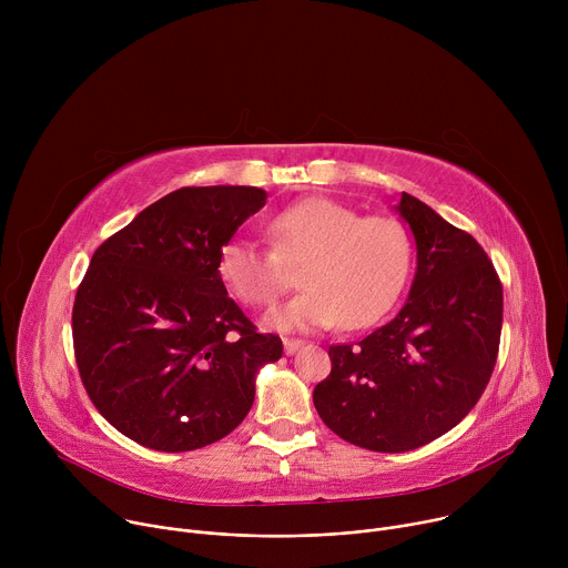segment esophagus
<instances>
[{"mask_svg": "<svg viewBox=\"0 0 568 568\" xmlns=\"http://www.w3.org/2000/svg\"><path fill=\"white\" fill-rule=\"evenodd\" d=\"M305 344L301 339H283V348H285V355H296Z\"/></svg>", "mask_w": 568, "mask_h": 568, "instance_id": "obj_1", "label": "esophagus"}]
</instances>
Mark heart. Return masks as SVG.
<instances>
[{"instance_id":"1","label":"heart","mask_w":568,"mask_h":568,"mask_svg":"<svg viewBox=\"0 0 568 568\" xmlns=\"http://www.w3.org/2000/svg\"><path fill=\"white\" fill-rule=\"evenodd\" d=\"M272 246L237 235L217 254L224 287L245 305H272L287 287V270L305 265L301 292L267 314V326L312 333L342 326L368 328L388 312L412 270L407 229L390 217H362L351 206L310 197L276 213Z\"/></svg>"}]
</instances>
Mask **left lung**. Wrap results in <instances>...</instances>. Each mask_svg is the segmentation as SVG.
I'll return each mask as SVG.
<instances>
[{"instance_id":"left-lung-1","label":"left lung","mask_w":568,"mask_h":568,"mask_svg":"<svg viewBox=\"0 0 568 568\" xmlns=\"http://www.w3.org/2000/svg\"><path fill=\"white\" fill-rule=\"evenodd\" d=\"M395 213L416 242L407 303L359 344L331 346V375L314 386L316 414L339 438L399 454L454 429L495 371L501 281L478 242L418 197Z\"/></svg>"}]
</instances>
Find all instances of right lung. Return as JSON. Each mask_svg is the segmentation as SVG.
<instances>
[{
	"label": "right lung",
	"instance_id": "obj_1",
	"mask_svg": "<svg viewBox=\"0 0 568 568\" xmlns=\"http://www.w3.org/2000/svg\"><path fill=\"white\" fill-rule=\"evenodd\" d=\"M267 193L193 186L143 209L94 252L75 292L73 353L94 407L130 440L191 452L250 414L283 342L261 335L217 274V254Z\"/></svg>",
	"mask_w": 568,
	"mask_h": 568
}]
</instances>
